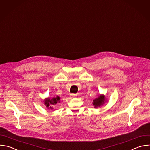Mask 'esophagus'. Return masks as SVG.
<instances>
[{
  "mask_svg": "<svg viewBox=\"0 0 150 150\" xmlns=\"http://www.w3.org/2000/svg\"><path fill=\"white\" fill-rule=\"evenodd\" d=\"M76 96V94H75V93H71L70 94V96L71 98H75Z\"/></svg>",
  "mask_w": 150,
  "mask_h": 150,
  "instance_id": "obj_1",
  "label": "esophagus"
}]
</instances>
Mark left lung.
I'll return each mask as SVG.
<instances>
[{
  "mask_svg": "<svg viewBox=\"0 0 150 150\" xmlns=\"http://www.w3.org/2000/svg\"><path fill=\"white\" fill-rule=\"evenodd\" d=\"M105 101V98L104 95H100L97 98L94 99L93 101V105H94L95 108H97L98 107H100L102 105Z\"/></svg>",
  "mask_w": 150,
  "mask_h": 150,
  "instance_id": "obj_1",
  "label": "left lung"
}]
</instances>
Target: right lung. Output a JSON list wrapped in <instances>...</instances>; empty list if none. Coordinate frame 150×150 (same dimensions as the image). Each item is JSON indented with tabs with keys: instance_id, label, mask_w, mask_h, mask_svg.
I'll return each mask as SVG.
<instances>
[{
	"instance_id": "add662e5",
	"label": "right lung",
	"mask_w": 150,
	"mask_h": 150,
	"mask_svg": "<svg viewBox=\"0 0 150 150\" xmlns=\"http://www.w3.org/2000/svg\"><path fill=\"white\" fill-rule=\"evenodd\" d=\"M60 97L57 96V97H54L52 99H49V98L46 99L45 100V104L46 105V107H48L49 109H53V107H51L52 105H55L57 103H59Z\"/></svg>"
}]
</instances>
